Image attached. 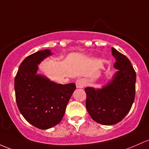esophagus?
<instances>
[{
	"label": "esophagus",
	"mask_w": 149,
	"mask_h": 149,
	"mask_svg": "<svg viewBox=\"0 0 149 149\" xmlns=\"http://www.w3.org/2000/svg\"><path fill=\"white\" fill-rule=\"evenodd\" d=\"M76 86L77 88H82L86 86V81L83 78H78L76 81Z\"/></svg>",
	"instance_id": "esophagus-1"
}]
</instances>
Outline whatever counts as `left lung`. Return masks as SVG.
<instances>
[{
  "label": "left lung",
  "mask_w": 149,
  "mask_h": 149,
  "mask_svg": "<svg viewBox=\"0 0 149 149\" xmlns=\"http://www.w3.org/2000/svg\"><path fill=\"white\" fill-rule=\"evenodd\" d=\"M117 69L112 79L102 88L87 87L86 109L94 121L104 125L118 123L128 114L135 97L136 72L127 56L112 47Z\"/></svg>",
  "instance_id": "obj_1"
}]
</instances>
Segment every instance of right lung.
Segmentation results:
<instances>
[{"instance_id": "1", "label": "right lung", "mask_w": 149, "mask_h": 149, "mask_svg": "<svg viewBox=\"0 0 149 149\" xmlns=\"http://www.w3.org/2000/svg\"><path fill=\"white\" fill-rule=\"evenodd\" d=\"M52 54V51L45 49L26 57L15 78L16 102L19 112L29 124L40 130L52 128L61 122L76 90L74 83L58 84L37 74L38 65Z\"/></svg>"}]
</instances>
